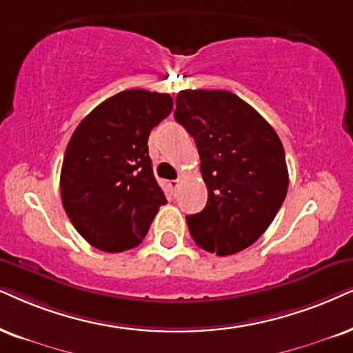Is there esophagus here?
I'll use <instances>...</instances> for the list:
<instances>
[{"instance_id": "obj_1", "label": "esophagus", "mask_w": 353, "mask_h": 353, "mask_svg": "<svg viewBox=\"0 0 353 353\" xmlns=\"http://www.w3.org/2000/svg\"><path fill=\"white\" fill-rule=\"evenodd\" d=\"M179 185H181V181H179V179L169 181V187H171V190L174 192V194H176L177 189H179Z\"/></svg>"}]
</instances>
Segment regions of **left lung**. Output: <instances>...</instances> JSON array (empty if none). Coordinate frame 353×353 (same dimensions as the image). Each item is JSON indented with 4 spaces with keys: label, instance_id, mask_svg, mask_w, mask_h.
I'll use <instances>...</instances> for the list:
<instances>
[{
    "label": "left lung",
    "instance_id": "obj_1",
    "mask_svg": "<svg viewBox=\"0 0 353 353\" xmlns=\"http://www.w3.org/2000/svg\"><path fill=\"white\" fill-rule=\"evenodd\" d=\"M174 119L194 137L208 189L187 215L195 244L216 256L251 246L269 228L288 190L283 145L269 122L230 91L185 89Z\"/></svg>",
    "mask_w": 353,
    "mask_h": 353
}]
</instances>
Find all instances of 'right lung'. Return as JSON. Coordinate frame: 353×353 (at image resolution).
I'll list each match as a JSON object with an SVG mask.
<instances>
[{"instance_id": "add662e5", "label": "right lung", "mask_w": 353, "mask_h": 353, "mask_svg": "<svg viewBox=\"0 0 353 353\" xmlns=\"http://www.w3.org/2000/svg\"><path fill=\"white\" fill-rule=\"evenodd\" d=\"M172 110V97L119 92L81 120L66 146L61 203L79 234L105 252L137 248L168 202L154 179L148 137Z\"/></svg>"}]
</instances>
